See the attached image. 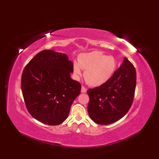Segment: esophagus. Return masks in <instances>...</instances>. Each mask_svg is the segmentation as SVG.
I'll return each instance as SVG.
<instances>
[{
	"instance_id": "esophagus-1",
	"label": "esophagus",
	"mask_w": 159,
	"mask_h": 159,
	"mask_svg": "<svg viewBox=\"0 0 159 159\" xmlns=\"http://www.w3.org/2000/svg\"><path fill=\"white\" fill-rule=\"evenodd\" d=\"M86 92H87V89L84 86H82L81 87V92L82 93H86Z\"/></svg>"
}]
</instances>
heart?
I'll list each match as a JSON object with an SVG mask.
<instances>
[{"label": "heart", "instance_id": "obj_1", "mask_svg": "<svg viewBox=\"0 0 159 159\" xmlns=\"http://www.w3.org/2000/svg\"><path fill=\"white\" fill-rule=\"evenodd\" d=\"M116 68V61L113 57L107 56L99 51L82 54L78 63L73 65V72L76 78L82 74L81 69L85 70L84 76L89 85L97 87L109 80Z\"/></svg>", "mask_w": 159, "mask_h": 159}]
</instances>
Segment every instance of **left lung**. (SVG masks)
I'll use <instances>...</instances> for the list:
<instances>
[{
  "label": "left lung",
  "instance_id": "left-lung-1",
  "mask_svg": "<svg viewBox=\"0 0 159 159\" xmlns=\"http://www.w3.org/2000/svg\"><path fill=\"white\" fill-rule=\"evenodd\" d=\"M136 87V70L127 58L107 82L87 90L89 116L94 122L107 125L127 113L133 103Z\"/></svg>",
  "mask_w": 159,
  "mask_h": 159
}]
</instances>
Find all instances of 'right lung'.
Returning a JSON list of instances; mask_svg holds the SVG:
<instances>
[{
	"instance_id": "right-lung-1",
	"label": "right lung",
	"mask_w": 159,
	"mask_h": 159,
	"mask_svg": "<svg viewBox=\"0 0 159 159\" xmlns=\"http://www.w3.org/2000/svg\"><path fill=\"white\" fill-rule=\"evenodd\" d=\"M73 63L66 54L43 50L23 70L21 88L29 113L52 126L63 123L80 93V84L71 79Z\"/></svg>"
}]
</instances>
